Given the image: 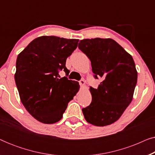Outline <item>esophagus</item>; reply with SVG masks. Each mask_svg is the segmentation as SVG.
Segmentation results:
<instances>
[{
    "instance_id": "obj_1",
    "label": "esophagus",
    "mask_w": 155,
    "mask_h": 155,
    "mask_svg": "<svg viewBox=\"0 0 155 155\" xmlns=\"http://www.w3.org/2000/svg\"><path fill=\"white\" fill-rule=\"evenodd\" d=\"M79 83H80V84L81 86H84V84H85V82H84V79H82V80H80V81H79Z\"/></svg>"
}]
</instances>
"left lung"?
<instances>
[{"label": "left lung", "instance_id": "1", "mask_svg": "<svg viewBox=\"0 0 155 155\" xmlns=\"http://www.w3.org/2000/svg\"><path fill=\"white\" fill-rule=\"evenodd\" d=\"M78 48L91 61L94 78H102L97 89L90 87L92 102L82 109L89 124L105 126L119 118L133 99L137 72L133 57L111 39H86Z\"/></svg>", "mask_w": 155, "mask_h": 155}]
</instances>
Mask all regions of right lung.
Returning a JSON list of instances; mask_svg holds the SVG:
<instances>
[{
    "mask_svg": "<svg viewBox=\"0 0 155 155\" xmlns=\"http://www.w3.org/2000/svg\"><path fill=\"white\" fill-rule=\"evenodd\" d=\"M79 39L55 36L36 38L18 56L15 80L20 100L27 111L39 122L52 124L60 120L79 90V82L60 78L68 56Z\"/></svg>",
    "mask_w": 155,
    "mask_h": 155,
    "instance_id": "obj_1",
    "label": "right lung"
}]
</instances>
